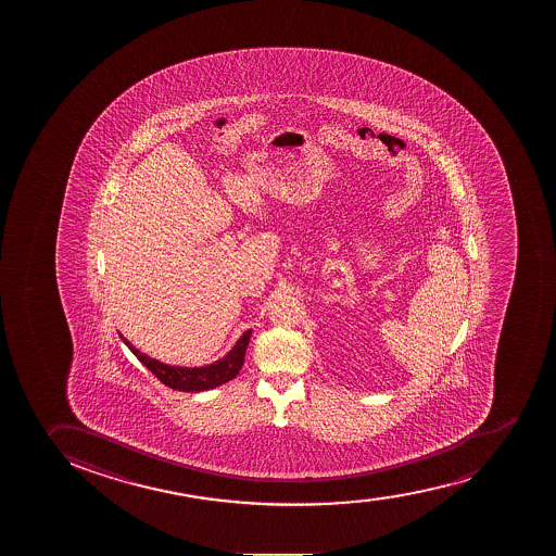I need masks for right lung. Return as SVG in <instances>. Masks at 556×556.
Returning <instances> with one entry per match:
<instances>
[{
    "mask_svg": "<svg viewBox=\"0 0 556 556\" xmlns=\"http://www.w3.org/2000/svg\"><path fill=\"white\" fill-rule=\"evenodd\" d=\"M250 336H252V330L244 331L241 339L236 342V346L231 348L225 357L208 364V366L182 368V366L160 363V361L144 355L119 333L122 341L139 358V363H143L163 384L168 386L172 390L188 391V393L214 390L217 386L226 384L228 380L236 379L239 369L242 368V363H244V353H247Z\"/></svg>",
    "mask_w": 556,
    "mask_h": 556,
    "instance_id": "1",
    "label": "right lung"
}]
</instances>
